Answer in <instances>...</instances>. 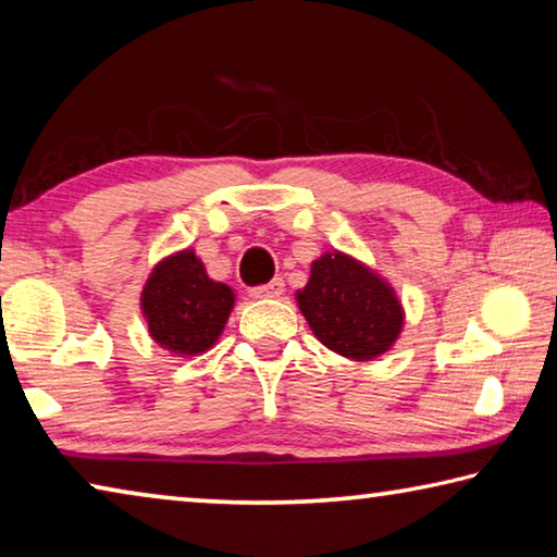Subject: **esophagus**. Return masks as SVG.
Returning a JSON list of instances; mask_svg holds the SVG:
<instances>
[{
    "mask_svg": "<svg viewBox=\"0 0 557 557\" xmlns=\"http://www.w3.org/2000/svg\"><path fill=\"white\" fill-rule=\"evenodd\" d=\"M282 292H285V280L275 277L268 285H260V287H252L250 289V297L252 299H272V297H280Z\"/></svg>",
    "mask_w": 557,
    "mask_h": 557,
    "instance_id": "1",
    "label": "esophagus"
}]
</instances>
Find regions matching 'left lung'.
Here are the masks:
<instances>
[{"mask_svg":"<svg viewBox=\"0 0 557 557\" xmlns=\"http://www.w3.org/2000/svg\"><path fill=\"white\" fill-rule=\"evenodd\" d=\"M297 307L319 342L348 361L388 354L405 326V307L391 282L344 250H326L312 262Z\"/></svg>","mask_w":557,"mask_h":557,"instance_id":"8db88e82","label":"left lung"}]
</instances>
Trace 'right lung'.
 Masks as SVG:
<instances>
[{"label": "right lung", "instance_id": "1", "mask_svg": "<svg viewBox=\"0 0 557 557\" xmlns=\"http://www.w3.org/2000/svg\"><path fill=\"white\" fill-rule=\"evenodd\" d=\"M233 307V287L209 277L194 248L157 260L139 295L152 342L178 358H194L213 348Z\"/></svg>", "mask_w": 557, "mask_h": 557}]
</instances>
